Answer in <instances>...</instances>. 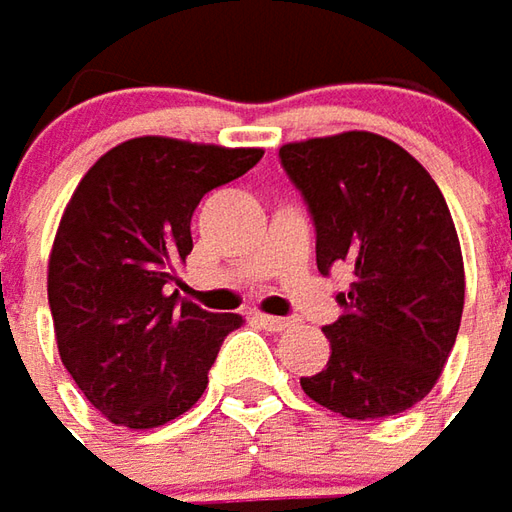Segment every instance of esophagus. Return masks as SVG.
Listing matches in <instances>:
<instances>
[{
  "mask_svg": "<svg viewBox=\"0 0 512 512\" xmlns=\"http://www.w3.org/2000/svg\"><path fill=\"white\" fill-rule=\"evenodd\" d=\"M256 324L267 329V332H284V329L296 327V321H293V318H279V315H264V312H256Z\"/></svg>",
  "mask_w": 512,
  "mask_h": 512,
  "instance_id": "obj_1",
  "label": "esophagus"
}]
</instances>
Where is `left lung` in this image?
<instances>
[{
  "instance_id": "1",
  "label": "left lung",
  "mask_w": 512,
  "mask_h": 512,
  "mask_svg": "<svg viewBox=\"0 0 512 512\" xmlns=\"http://www.w3.org/2000/svg\"><path fill=\"white\" fill-rule=\"evenodd\" d=\"M281 166L307 202L315 262L352 267L332 355L304 394L349 420L406 411L434 389L462 321L465 267L445 197L389 137L344 132L287 143Z\"/></svg>"
}]
</instances>
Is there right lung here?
I'll return each mask as SVG.
<instances>
[{"label":"right lung","mask_w":512,"mask_h":512,"mask_svg":"<svg viewBox=\"0 0 512 512\" xmlns=\"http://www.w3.org/2000/svg\"><path fill=\"white\" fill-rule=\"evenodd\" d=\"M174 137L126 140L89 168L61 216L47 298L61 363L109 423L157 428L185 414L242 315L180 301L200 200L262 160Z\"/></svg>","instance_id":"1"}]
</instances>
